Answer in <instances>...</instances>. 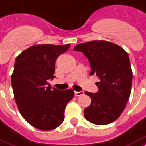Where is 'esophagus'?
Here are the masks:
<instances>
[{
	"label": "esophagus",
	"instance_id": "1",
	"mask_svg": "<svg viewBox=\"0 0 146 146\" xmlns=\"http://www.w3.org/2000/svg\"><path fill=\"white\" fill-rule=\"evenodd\" d=\"M75 93V96H83V91H80V92H77V91H75L74 92Z\"/></svg>",
	"mask_w": 146,
	"mask_h": 146
}]
</instances>
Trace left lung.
Wrapping results in <instances>:
<instances>
[{"mask_svg": "<svg viewBox=\"0 0 146 146\" xmlns=\"http://www.w3.org/2000/svg\"><path fill=\"white\" fill-rule=\"evenodd\" d=\"M73 50L87 57L90 75L100 80L96 83L97 93L85 92L91 98V104L84 110V116L96 125L114 122L123 112L131 93L132 71L128 53L117 44L105 40L80 43Z\"/></svg>", "mask_w": 146, "mask_h": 146, "instance_id": "left-lung-1", "label": "left lung"}]
</instances>
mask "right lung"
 I'll return each mask as SVG.
<instances>
[{
	"label": "right lung",
	"instance_id": "add662e5",
	"mask_svg": "<svg viewBox=\"0 0 146 146\" xmlns=\"http://www.w3.org/2000/svg\"><path fill=\"white\" fill-rule=\"evenodd\" d=\"M70 44H38L23 51L15 60L11 84L21 115L30 125L48 131L64 120L66 104L74 96L73 90L51 88L48 80L55 76V62Z\"/></svg>",
	"mask_w": 146,
	"mask_h": 146
}]
</instances>
